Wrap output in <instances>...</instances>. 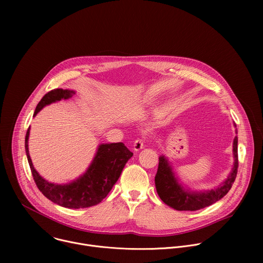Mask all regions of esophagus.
Returning a JSON list of instances; mask_svg holds the SVG:
<instances>
[{
	"label": "esophagus",
	"mask_w": 263,
	"mask_h": 263,
	"mask_svg": "<svg viewBox=\"0 0 263 263\" xmlns=\"http://www.w3.org/2000/svg\"><path fill=\"white\" fill-rule=\"evenodd\" d=\"M143 143H144V140L141 139V138H137L134 142H133V149L135 152H138L140 151V149L143 147Z\"/></svg>",
	"instance_id": "34e87169"
}]
</instances>
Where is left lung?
Listing matches in <instances>:
<instances>
[{"label":"left lung","mask_w":263,"mask_h":263,"mask_svg":"<svg viewBox=\"0 0 263 263\" xmlns=\"http://www.w3.org/2000/svg\"><path fill=\"white\" fill-rule=\"evenodd\" d=\"M233 152L235 162L229 178L216 190L207 193H189L184 191L182 186L178 184L167 160L164 156L159 157L158 170L155 176L158 196L166 205L179 211H196L212 205L228 194L235 181L238 168L237 137L233 141Z\"/></svg>","instance_id":"8db88e82"}]
</instances>
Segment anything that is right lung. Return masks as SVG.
Listing matches in <instances>:
<instances>
[{
  "label": "right lung",
  "mask_w": 263,
  "mask_h": 263,
  "mask_svg": "<svg viewBox=\"0 0 263 263\" xmlns=\"http://www.w3.org/2000/svg\"><path fill=\"white\" fill-rule=\"evenodd\" d=\"M72 95L74 91L62 88L49 91L37 104L33 117L46 105L61 99H68ZM28 139L29 129L25 138V147L36 186L46 198L65 208H87L102 202L119 180L127 161L133 156V153L123 142L101 144L92 163L83 176L69 184L58 185L46 181L35 171L29 155Z\"/></svg>",
  "instance_id": "obj_1"
}]
</instances>
